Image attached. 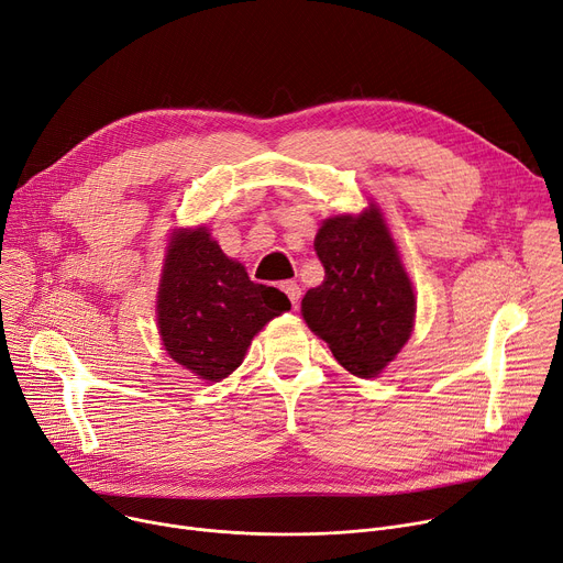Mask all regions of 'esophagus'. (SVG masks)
<instances>
[{
    "mask_svg": "<svg viewBox=\"0 0 563 563\" xmlns=\"http://www.w3.org/2000/svg\"><path fill=\"white\" fill-rule=\"evenodd\" d=\"M283 291L287 294L291 306L298 308V301H301V287H298L294 280H287V283H283Z\"/></svg>",
    "mask_w": 563,
    "mask_h": 563,
    "instance_id": "1",
    "label": "esophagus"
}]
</instances>
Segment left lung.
I'll list each match as a JSON object with an SVG mask.
<instances>
[{
    "mask_svg": "<svg viewBox=\"0 0 563 563\" xmlns=\"http://www.w3.org/2000/svg\"><path fill=\"white\" fill-rule=\"evenodd\" d=\"M314 251L325 278L303 296V319L353 376L376 378L407 344L417 317L415 287L380 208L325 219Z\"/></svg>",
    "mask_w": 563,
    "mask_h": 563,
    "instance_id": "1",
    "label": "left lung"
}]
</instances>
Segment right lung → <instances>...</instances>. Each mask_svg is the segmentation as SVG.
Masks as SVG:
<instances>
[{"label":"right lung","mask_w":563,"mask_h":563,"mask_svg":"<svg viewBox=\"0 0 563 563\" xmlns=\"http://www.w3.org/2000/svg\"><path fill=\"white\" fill-rule=\"evenodd\" d=\"M289 308L280 289L253 283L206 227L172 233L158 285V330L167 355L201 380L231 376L253 336Z\"/></svg>","instance_id":"add662e5"}]
</instances>
